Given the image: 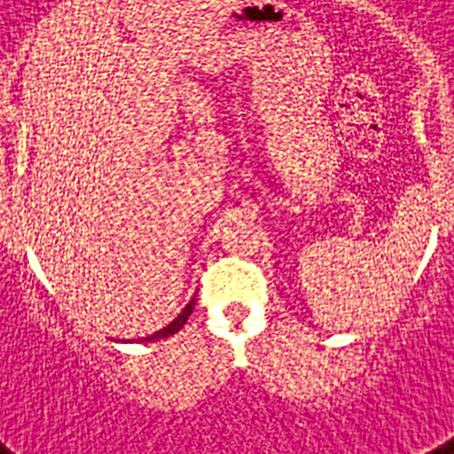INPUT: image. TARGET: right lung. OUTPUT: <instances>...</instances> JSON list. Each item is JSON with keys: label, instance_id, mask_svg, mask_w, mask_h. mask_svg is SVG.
<instances>
[{"label": "right lung", "instance_id": "add662e5", "mask_svg": "<svg viewBox=\"0 0 454 454\" xmlns=\"http://www.w3.org/2000/svg\"><path fill=\"white\" fill-rule=\"evenodd\" d=\"M192 303H195V299H191V301L185 303V309L181 310V313H178V316L174 317V320H171V323L167 325V327H162V330H157L155 334H151V337H144V339H141V341H157V339H167V337H171V334H176V332L181 330V327H184V325H185L188 316H191V313H192Z\"/></svg>", "mask_w": 454, "mask_h": 454}]
</instances>
